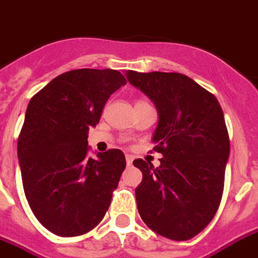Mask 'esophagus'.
<instances>
[{"instance_id":"esophagus-1","label":"esophagus","mask_w":258,"mask_h":258,"mask_svg":"<svg viewBox=\"0 0 258 258\" xmlns=\"http://www.w3.org/2000/svg\"><path fill=\"white\" fill-rule=\"evenodd\" d=\"M133 160H134V158L131 156V155H125V163H127V165L133 164Z\"/></svg>"}]
</instances>
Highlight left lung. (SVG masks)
I'll return each mask as SVG.
<instances>
[{"instance_id":"1","label":"left lung","mask_w":258,"mask_h":258,"mask_svg":"<svg viewBox=\"0 0 258 258\" xmlns=\"http://www.w3.org/2000/svg\"><path fill=\"white\" fill-rule=\"evenodd\" d=\"M133 86L154 102L159 122L154 151L163 155L155 168L134 160L143 179L136 187L138 211L155 233L185 241L216 215L229 158V136L216 96L179 73L125 71Z\"/></svg>"}]
</instances>
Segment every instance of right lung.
Listing matches in <instances>:
<instances>
[{"label": "right lung", "instance_id": "obj_1", "mask_svg": "<svg viewBox=\"0 0 258 258\" xmlns=\"http://www.w3.org/2000/svg\"><path fill=\"white\" fill-rule=\"evenodd\" d=\"M125 83L116 70H71L27 104L17 146L25 196L39 223L58 236L87 233L110 207L124 154L108 150L89 158L87 138L111 94Z\"/></svg>", "mask_w": 258, "mask_h": 258}]
</instances>
